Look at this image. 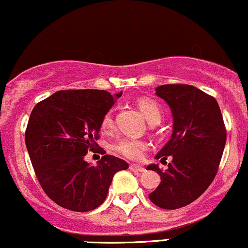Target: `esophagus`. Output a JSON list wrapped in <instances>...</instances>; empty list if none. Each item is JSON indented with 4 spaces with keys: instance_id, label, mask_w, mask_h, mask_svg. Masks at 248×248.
<instances>
[{
    "instance_id": "esophagus-1",
    "label": "esophagus",
    "mask_w": 248,
    "mask_h": 248,
    "mask_svg": "<svg viewBox=\"0 0 248 248\" xmlns=\"http://www.w3.org/2000/svg\"><path fill=\"white\" fill-rule=\"evenodd\" d=\"M130 170H132V171H140V172L145 171L144 168L140 167V166H137V164H130Z\"/></svg>"
}]
</instances>
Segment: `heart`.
Here are the masks:
<instances>
[{
    "label": "heart",
    "mask_w": 248,
    "mask_h": 248,
    "mask_svg": "<svg viewBox=\"0 0 248 248\" xmlns=\"http://www.w3.org/2000/svg\"><path fill=\"white\" fill-rule=\"evenodd\" d=\"M138 108H140V112L144 116V118L149 124L155 125L162 121L163 113H162V110L158 104L154 102V100H140ZM111 126H112V114H111V112H108L102 119V127L103 130H108ZM145 143L140 140H136V138H121L113 145V149L117 153L122 154L123 156L131 159L140 158L142 156L143 151L145 150Z\"/></svg>",
    "instance_id": "heart-1"
}]
</instances>
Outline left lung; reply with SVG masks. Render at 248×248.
I'll return each mask as SVG.
<instances>
[{"label":"left lung","instance_id":"1","mask_svg":"<svg viewBox=\"0 0 248 248\" xmlns=\"http://www.w3.org/2000/svg\"><path fill=\"white\" fill-rule=\"evenodd\" d=\"M156 95L169 105L172 113V134L158 151L156 159H171L162 171L161 183L149 199L163 209H177L195 201L206 191L217 172L226 144V129L215 98L191 85H162Z\"/></svg>","mask_w":248,"mask_h":248}]
</instances>
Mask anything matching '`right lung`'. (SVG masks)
Returning a JSON list of instances; mask_svg holds the SVG:
<instances>
[{
    "instance_id": "1",
    "label": "right lung",
    "mask_w": 248,
    "mask_h": 248,
    "mask_svg": "<svg viewBox=\"0 0 248 248\" xmlns=\"http://www.w3.org/2000/svg\"><path fill=\"white\" fill-rule=\"evenodd\" d=\"M122 92L59 91L38 103L29 117L26 146L40 185L50 200L73 212H89L105 201L117 171L129 164L104 155L97 166L85 161L97 150L102 119Z\"/></svg>"
}]
</instances>
